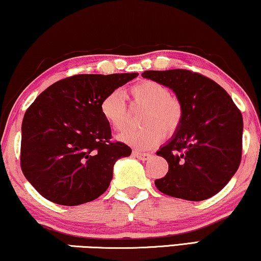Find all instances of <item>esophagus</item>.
Masks as SVG:
<instances>
[{"label":"esophagus","mask_w":261,"mask_h":261,"mask_svg":"<svg viewBox=\"0 0 261 261\" xmlns=\"http://www.w3.org/2000/svg\"><path fill=\"white\" fill-rule=\"evenodd\" d=\"M133 154L139 160H143V161H144V160H148L151 156L149 153H141V151H139V150H134Z\"/></svg>","instance_id":"esophagus-1"}]
</instances>
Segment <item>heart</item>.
Masks as SVG:
<instances>
[{"instance_id":"1","label":"heart","mask_w":261,"mask_h":261,"mask_svg":"<svg viewBox=\"0 0 261 261\" xmlns=\"http://www.w3.org/2000/svg\"><path fill=\"white\" fill-rule=\"evenodd\" d=\"M134 102L146 107L140 118V128L127 129L119 135V140L140 149H149L167 134L178 129L183 121L182 102L170 95L169 90L155 80H143L129 90ZM99 111L112 129L121 130L127 122L125 95L120 91H112L101 99Z\"/></svg>"}]
</instances>
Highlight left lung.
<instances>
[{"label": "left lung", "mask_w": 261, "mask_h": 261, "mask_svg": "<svg viewBox=\"0 0 261 261\" xmlns=\"http://www.w3.org/2000/svg\"><path fill=\"white\" fill-rule=\"evenodd\" d=\"M142 77L170 89L183 106V121L159 156L169 170L158 189L187 200L212 197L226 186L242 160L243 117L214 80L188 70L144 71Z\"/></svg>", "instance_id": "left-lung-1"}]
</instances>
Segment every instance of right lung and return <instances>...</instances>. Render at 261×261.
<instances>
[{
  "label": "right lung",
  "instance_id": "right-lung-1",
  "mask_svg": "<svg viewBox=\"0 0 261 261\" xmlns=\"http://www.w3.org/2000/svg\"><path fill=\"white\" fill-rule=\"evenodd\" d=\"M138 73L78 74L52 84L28 108L22 122L21 167L43 197L74 206L110 187L115 162L132 149L112 142L99 111L107 93Z\"/></svg>",
  "mask_w": 261,
  "mask_h": 261
}]
</instances>
